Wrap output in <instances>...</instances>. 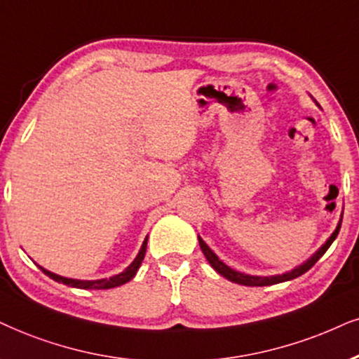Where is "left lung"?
<instances>
[{
	"mask_svg": "<svg viewBox=\"0 0 359 359\" xmlns=\"http://www.w3.org/2000/svg\"><path fill=\"white\" fill-rule=\"evenodd\" d=\"M339 229H341V220H339L337 230H334V232L331 233V237L326 240V243L320 248L318 252L315 253V255H313L311 258H308V260L303 263V265L297 266V269L292 270V271H288V273L275 275V276H252V275L240 273V271H235V270L230 269V266H226L224 262H220L219 257H217L215 253H213L210 248L207 247V243L203 242L201 237H198V243H201V248H202L203 255H205V258L208 260V263H210L213 269H215L217 273H220L222 276H225L226 280L233 281V283H238V285H247V287H266V285H275V283H281V281L293 280V278H297V276H300V275L305 273V271L310 270L311 266L315 265V263L318 262L320 258L325 255V252L328 250L330 245L334 242V238L338 237Z\"/></svg>",
	"mask_w": 359,
	"mask_h": 359,
	"instance_id": "left-lung-1",
	"label": "left lung"
}]
</instances>
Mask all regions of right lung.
Listing matches in <instances>:
<instances>
[{
  "mask_svg": "<svg viewBox=\"0 0 359 359\" xmlns=\"http://www.w3.org/2000/svg\"><path fill=\"white\" fill-rule=\"evenodd\" d=\"M146 248H147V238L144 240L142 243V248H140V252L137 253V257H135V260L130 263L127 269L122 271V273L116 275V276H111V278H102V280H94V281H86V280H72V278H65V276H59L56 273H51V271L44 270L43 266H39V270L43 271L44 275H48L49 278H53L54 281H57V283H65V285H69V287H74V288H83V290H107V288H114V287H121V285L127 283L129 280L134 278V275L137 273L140 263L144 260V255H146Z\"/></svg>",
  "mask_w": 359,
  "mask_h": 359,
  "instance_id": "obj_1",
  "label": "right lung"
}]
</instances>
